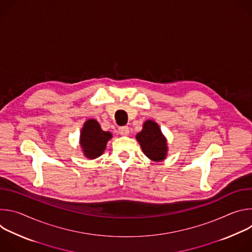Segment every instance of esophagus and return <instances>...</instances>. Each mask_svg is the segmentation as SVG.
Returning <instances> with one entry per match:
<instances>
[{
    "label": "esophagus",
    "mask_w": 252,
    "mask_h": 252,
    "mask_svg": "<svg viewBox=\"0 0 252 252\" xmlns=\"http://www.w3.org/2000/svg\"><path fill=\"white\" fill-rule=\"evenodd\" d=\"M119 133L121 135H128V133H129L128 126H120L119 127Z\"/></svg>",
    "instance_id": "obj_1"
}]
</instances>
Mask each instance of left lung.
I'll return each instance as SVG.
<instances>
[{
    "label": "left lung",
    "mask_w": 252,
    "mask_h": 252,
    "mask_svg": "<svg viewBox=\"0 0 252 252\" xmlns=\"http://www.w3.org/2000/svg\"><path fill=\"white\" fill-rule=\"evenodd\" d=\"M141 150L150 159L161 161L165 159L167 154L166 138L162 134L158 125L154 121H146L142 130L136 134Z\"/></svg>",
    "instance_id": "8db88e82"
}]
</instances>
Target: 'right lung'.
<instances>
[{
    "label": "right lung",
    "mask_w": 252,
    "mask_h": 252,
    "mask_svg": "<svg viewBox=\"0 0 252 252\" xmlns=\"http://www.w3.org/2000/svg\"><path fill=\"white\" fill-rule=\"evenodd\" d=\"M110 131H103L95 120H88L81 131L80 143L84 155L90 159H94L102 155L106 142L112 138Z\"/></svg>",
    "instance_id": "obj_1"
}]
</instances>
